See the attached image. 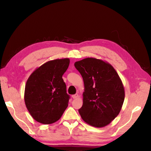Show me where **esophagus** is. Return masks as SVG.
<instances>
[{
	"instance_id": "1",
	"label": "esophagus",
	"mask_w": 151,
	"mask_h": 151,
	"mask_svg": "<svg viewBox=\"0 0 151 151\" xmlns=\"http://www.w3.org/2000/svg\"><path fill=\"white\" fill-rule=\"evenodd\" d=\"M72 97H73V99H76V98H78V94L73 95L72 96Z\"/></svg>"
}]
</instances>
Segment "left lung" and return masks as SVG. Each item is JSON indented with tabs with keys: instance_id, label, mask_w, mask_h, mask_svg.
Instances as JSON below:
<instances>
[{
	"instance_id": "1",
	"label": "left lung",
	"mask_w": 151,
	"mask_h": 151,
	"mask_svg": "<svg viewBox=\"0 0 151 151\" xmlns=\"http://www.w3.org/2000/svg\"><path fill=\"white\" fill-rule=\"evenodd\" d=\"M84 84L83 104L78 111L82 119L92 127L110 124L121 110L124 89L119 76L111 64L87 58L75 63Z\"/></svg>"
}]
</instances>
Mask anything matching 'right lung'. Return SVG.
I'll return each instance as SVG.
<instances>
[{
  "label": "right lung",
  "instance_id": "1",
  "mask_svg": "<svg viewBox=\"0 0 151 151\" xmlns=\"http://www.w3.org/2000/svg\"><path fill=\"white\" fill-rule=\"evenodd\" d=\"M69 58L50 60L37 67L28 78L24 102L34 119L44 124L55 123L68 106L69 95L62 76Z\"/></svg>",
  "mask_w": 151,
  "mask_h": 151
}]
</instances>
